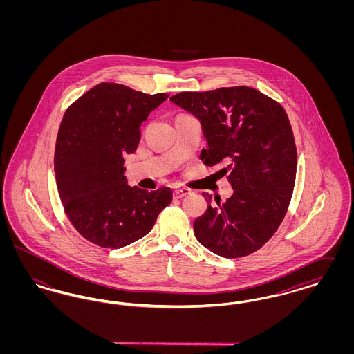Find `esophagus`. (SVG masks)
<instances>
[{"label":"esophagus","mask_w":354,"mask_h":354,"mask_svg":"<svg viewBox=\"0 0 354 354\" xmlns=\"http://www.w3.org/2000/svg\"><path fill=\"white\" fill-rule=\"evenodd\" d=\"M189 194H191V189H188V188H176V189H174V198H176V199H180V198L187 196Z\"/></svg>","instance_id":"esophagus-1"}]
</instances>
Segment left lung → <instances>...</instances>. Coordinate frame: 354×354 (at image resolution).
I'll use <instances>...</instances> for the list:
<instances>
[{
    "mask_svg": "<svg viewBox=\"0 0 354 354\" xmlns=\"http://www.w3.org/2000/svg\"><path fill=\"white\" fill-rule=\"evenodd\" d=\"M169 101L202 124L207 166L227 163L232 195L203 194L207 211L194 221L198 241L221 257L260 250L281 224L292 198L297 152L286 110L259 90L236 86L179 93Z\"/></svg>",
    "mask_w": 354,
    "mask_h": 354,
    "instance_id": "left-lung-1",
    "label": "left lung"
}]
</instances>
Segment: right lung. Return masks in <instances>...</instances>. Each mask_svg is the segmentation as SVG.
<instances>
[{"instance_id": "1", "label": "right lung", "mask_w": 354, "mask_h": 354, "mask_svg": "<svg viewBox=\"0 0 354 354\" xmlns=\"http://www.w3.org/2000/svg\"><path fill=\"white\" fill-rule=\"evenodd\" d=\"M167 98L100 84L66 110L55 145V180L68 219L88 241L126 247L147 235L172 201L169 187H130L123 167V156L139 145L142 122Z\"/></svg>"}]
</instances>
